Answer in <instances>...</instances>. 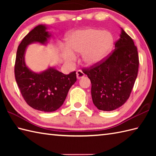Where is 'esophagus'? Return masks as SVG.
Segmentation results:
<instances>
[{
    "label": "esophagus",
    "mask_w": 156,
    "mask_h": 156,
    "mask_svg": "<svg viewBox=\"0 0 156 156\" xmlns=\"http://www.w3.org/2000/svg\"><path fill=\"white\" fill-rule=\"evenodd\" d=\"M84 74L83 73L82 70H78L76 72V76H77V78L78 79H80L84 77Z\"/></svg>",
    "instance_id": "obj_1"
}]
</instances>
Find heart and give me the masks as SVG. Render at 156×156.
Wrapping results in <instances>:
<instances>
[{
    "mask_svg": "<svg viewBox=\"0 0 156 156\" xmlns=\"http://www.w3.org/2000/svg\"><path fill=\"white\" fill-rule=\"evenodd\" d=\"M115 39L111 32L96 28H86L69 34L66 38V48L62 50L65 60L72 62L75 53L82 54V61L88 67L103 62L114 47Z\"/></svg>",
    "mask_w": 156,
    "mask_h": 156,
    "instance_id": "obj_1",
    "label": "heart"
}]
</instances>
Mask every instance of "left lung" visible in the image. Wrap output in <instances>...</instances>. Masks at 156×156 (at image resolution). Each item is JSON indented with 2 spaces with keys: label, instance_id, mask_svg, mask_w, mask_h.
I'll use <instances>...</instances> for the list:
<instances>
[{
  "label": "left lung",
  "instance_id": "obj_1",
  "mask_svg": "<svg viewBox=\"0 0 156 156\" xmlns=\"http://www.w3.org/2000/svg\"><path fill=\"white\" fill-rule=\"evenodd\" d=\"M112 54L84 73L90 80L92 102L99 110L111 111L127 101L137 76L139 57L133 39L121 28Z\"/></svg>",
  "mask_w": 156,
  "mask_h": 156
}]
</instances>
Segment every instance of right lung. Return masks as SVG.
<instances>
[{
    "label": "right lung",
    "instance_id": "obj_1",
    "mask_svg": "<svg viewBox=\"0 0 156 156\" xmlns=\"http://www.w3.org/2000/svg\"><path fill=\"white\" fill-rule=\"evenodd\" d=\"M45 25H39L23 39L16 55L15 76L19 90L26 102L33 108L53 112L61 107L68 92L76 81V72L66 75L55 68L49 67L41 72H34L25 64L27 46L34 43L46 45L51 34Z\"/></svg>",
    "mask_w": 156,
    "mask_h": 156
}]
</instances>
